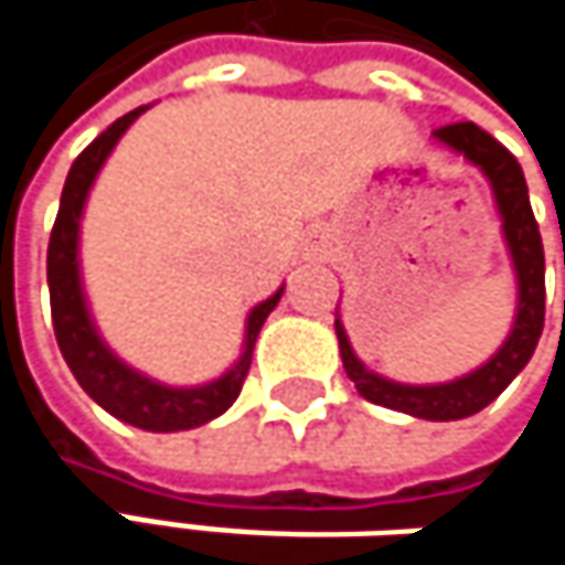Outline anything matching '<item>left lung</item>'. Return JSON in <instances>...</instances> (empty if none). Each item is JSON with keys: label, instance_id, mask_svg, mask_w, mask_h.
<instances>
[{"label": "left lung", "instance_id": "left-lung-1", "mask_svg": "<svg viewBox=\"0 0 565 565\" xmlns=\"http://www.w3.org/2000/svg\"><path fill=\"white\" fill-rule=\"evenodd\" d=\"M435 137L441 143H448L451 150L465 153L475 167H481L494 185L498 209L504 215V235H508L513 268H516V284H520L513 333L488 366H481L478 373H471L458 383H445V386H398L383 376L366 373L363 363L353 356L340 320H337V340H340L343 370L356 383V393L363 398L395 408V412H405V415H415V418L455 422V418H468V415L481 412L484 405H491L508 390L510 380L530 363V356L540 343V333H543V317H546V278H543L546 262H543L540 225L533 218L530 195H526V179L508 147H501L491 134H484L471 120L435 127Z\"/></svg>", "mask_w": 565, "mask_h": 565}]
</instances>
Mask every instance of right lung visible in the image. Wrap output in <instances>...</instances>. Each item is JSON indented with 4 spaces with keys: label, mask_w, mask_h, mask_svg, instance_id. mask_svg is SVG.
Returning <instances> with one entry per match:
<instances>
[{
    "label": "right lung",
    "mask_w": 565,
    "mask_h": 565,
    "mask_svg": "<svg viewBox=\"0 0 565 565\" xmlns=\"http://www.w3.org/2000/svg\"><path fill=\"white\" fill-rule=\"evenodd\" d=\"M147 107H137L114 120L67 172L61 209H57L52 242H49V287H52V323H55L57 347L64 363L71 366L81 390L90 395L97 405H104L110 415H117L127 425H137L143 431H185L195 425H205L218 418L242 393L248 370H252V350L262 333V323L278 307L281 290L258 303L248 317V337H245V356L235 370H228L218 383H209L202 390H167L140 373L127 370L114 353L100 343V337L90 327V317L84 310L81 281H77V218L87 199V189L97 170L104 167L107 153L120 140V134L143 114Z\"/></svg>",
    "instance_id": "right-lung-1"
}]
</instances>
